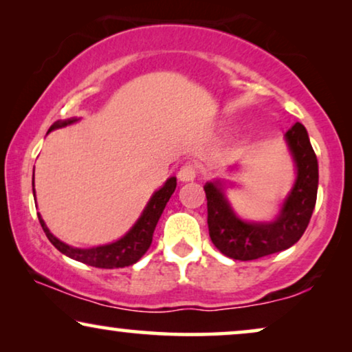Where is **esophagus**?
Instances as JSON below:
<instances>
[{"label":"esophagus","instance_id":"obj_1","mask_svg":"<svg viewBox=\"0 0 352 352\" xmlns=\"http://www.w3.org/2000/svg\"><path fill=\"white\" fill-rule=\"evenodd\" d=\"M195 176H197V165L190 162L184 163V165L179 168V171H177V177H179V181H182V182L194 181Z\"/></svg>","mask_w":352,"mask_h":352}]
</instances>
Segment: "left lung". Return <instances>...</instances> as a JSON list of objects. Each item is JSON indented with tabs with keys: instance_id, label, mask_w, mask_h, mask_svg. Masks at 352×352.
<instances>
[{
	"instance_id": "obj_1",
	"label": "left lung",
	"mask_w": 352,
	"mask_h": 352,
	"mask_svg": "<svg viewBox=\"0 0 352 352\" xmlns=\"http://www.w3.org/2000/svg\"><path fill=\"white\" fill-rule=\"evenodd\" d=\"M285 141L296 163V181L272 223L242 221L230 208L219 181L205 184L210 239L226 256L252 261L290 248L305 234L316 206L319 165L301 123L288 129Z\"/></svg>"
}]
</instances>
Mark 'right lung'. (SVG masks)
I'll return each instance as SVG.
<instances>
[{
	"label": "right lung",
	"instance_id": "right-lung-1",
	"mask_svg": "<svg viewBox=\"0 0 352 352\" xmlns=\"http://www.w3.org/2000/svg\"><path fill=\"white\" fill-rule=\"evenodd\" d=\"M76 118L64 120V122H56L50 128V131L62 126H67V124L75 123ZM47 131V133H50ZM176 189V177H170L165 184H163L162 189H158L155 194L152 195V199L148 200L146 208H144L141 218L136 221V224L129 229L126 235H123L122 239L117 240V242L102 245V247H94V248H75L70 247L64 242H60L59 239H56L54 235L50 232V229L46 228L45 221L40 214H38V219H40V224L43 230H45L46 237L50 239V242L54 245V247L59 250L62 254L69 256L72 259H76V261L88 264V266L93 267H100V269H113V267H126L131 266V264L138 263L139 259L142 258V254L147 252L148 247L152 243V235L153 230H155V226L160 219V216L165 210V206L173 195V192ZM33 195H35V189H33Z\"/></svg>",
	"mask_w": 352,
	"mask_h": 352
}]
</instances>
